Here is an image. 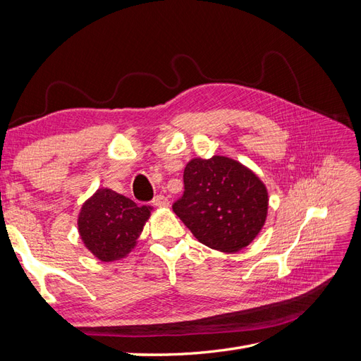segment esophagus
<instances>
[{"label": "esophagus", "mask_w": 361, "mask_h": 361, "mask_svg": "<svg viewBox=\"0 0 361 361\" xmlns=\"http://www.w3.org/2000/svg\"><path fill=\"white\" fill-rule=\"evenodd\" d=\"M152 203H154V206H158V207H167L169 206V199L166 197V195L159 194V195H157Z\"/></svg>", "instance_id": "1"}]
</instances>
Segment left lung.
<instances>
[{
	"label": "left lung",
	"instance_id": "obj_1",
	"mask_svg": "<svg viewBox=\"0 0 361 361\" xmlns=\"http://www.w3.org/2000/svg\"><path fill=\"white\" fill-rule=\"evenodd\" d=\"M183 195L173 211L212 250L236 253L253 243L268 215V190L244 164L215 155L192 158L183 170Z\"/></svg>",
	"mask_w": 361,
	"mask_h": 361
}]
</instances>
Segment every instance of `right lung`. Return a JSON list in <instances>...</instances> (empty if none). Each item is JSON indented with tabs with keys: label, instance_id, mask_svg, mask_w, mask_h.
I'll list each match as a JSON object with an SVG mask.
<instances>
[{
	"label": "right lung",
	"instance_id": "right-lung-1",
	"mask_svg": "<svg viewBox=\"0 0 361 361\" xmlns=\"http://www.w3.org/2000/svg\"><path fill=\"white\" fill-rule=\"evenodd\" d=\"M152 209L110 188L96 190L78 214L81 241L101 262L125 259L135 248Z\"/></svg>",
	"mask_w": 361,
	"mask_h": 361
}]
</instances>
